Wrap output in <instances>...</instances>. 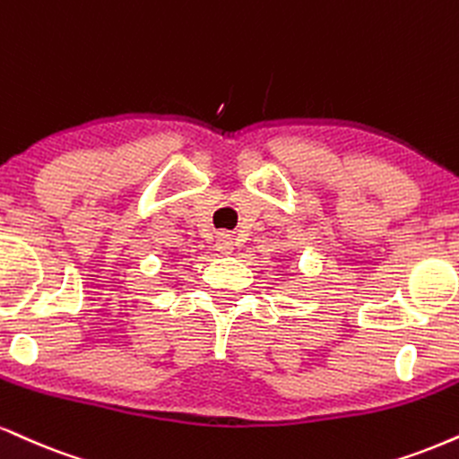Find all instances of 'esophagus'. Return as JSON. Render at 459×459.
<instances>
[{
    "mask_svg": "<svg viewBox=\"0 0 459 459\" xmlns=\"http://www.w3.org/2000/svg\"><path fill=\"white\" fill-rule=\"evenodd\" d=\"M215 252L218 254L233 252V239H230L229 233H218V239H215Z\"/></svg>",
    "mask_w": 459,
    "mask_h": 459,
    "instance_id": "1",
    "label": "esophagus"
}]
</instances>
